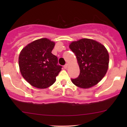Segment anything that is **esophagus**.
I'll return each instance as SVG.
<instances>
[{"mask_svg": "<svg viewBox=\"0 0 127 127\" xmlns=\"http://www.w3.org/2000/svg\"><path fill=\"white\" fill-rule=\"evenodd\" d=\"M68 64L66 63V64H65V65H64V68H65V69H66V68H67V67H68Z\"/></svg>", "mask_w": 127, "mask_h": 127, "instance_id": "34e87169", "label": "esophagus"}]
</instances>
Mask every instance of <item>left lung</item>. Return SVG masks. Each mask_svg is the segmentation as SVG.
I'll list each match as a JSON object with an SVG mask.
<instances>
[{
  "label": "left lung",
  "instance_id": "left-lung-1",
  "mask_svg": "<svg viewBox=\"0 0 127 127\" xmlns=\"http://www.w3.org/2000/svg\"><path fill=\"white\" fill-rule=\"evenodd\" d=\"M69 48L76 55L80 69L78 77L71 78L73 83L82 89L97 84L108 69L109 56L105 46L95 40L82 38L72 42Z\"/></svg>",
  "mask_w": 127,
  "mask_h": 127
}]
</instances>
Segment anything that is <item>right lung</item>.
Returning a JSON list of instances; mask_svg holds the SVG:
<instances>
[{
    "instance_id": "obj_1",
    "label": "right lung",
    "mask_w": 127,
    "mask_h": 127,
    "mask_svg": "<svg viewBox=\"0 0 127 127\" xmlns=\"http://www.w3.org/2000/svg\"><path fill=\"white\" fill-rule=\"evenodd\" d=\"M55 43L48 38L34 41L25 47L19 56L21 74L30 85L46 89L54 83L62 66L51 53Z\"/></svg>"
}]
</instances>
